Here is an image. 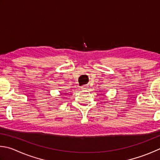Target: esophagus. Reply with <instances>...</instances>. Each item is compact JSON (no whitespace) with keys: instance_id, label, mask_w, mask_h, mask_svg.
<instances>
[{"instance_id":"obj_1","label":"esophagus","mask_w":160,"mask_h":160,"mask_svg":"<svg viewBox=\"0 0 160 160\" xmlns=\"http://www.w3.org/2000/svg\"><path fill=\"white\" fill-rule=\"evenodd\" d=\"M88 86H86V85H84V86H82V90H83V91L87 90V89H88Z\"/></svg>"}]
</instances>
